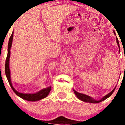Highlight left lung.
Returning <instances> with one entry per match:
<instances>
[{"label": "left lung", "mask_w": 125, "mask_h": 125, "mask_svg": "<svg viewBox=\"0 0 125 125\" xmlns=\"http://www.w3.org/2000/svg\"><path fill=\"white\" fill-rule=\"evenodd\" d=\"M116 42H117V45H118L119 48V49H120L119 43L118 39H117V37H116ZM115 90V88L114 89L112 90V91L110 92L109 94H107V95L105 96H104L102 99L101 100H95L94 99H93L92 97L86 95V94H81V93H78V92H77L76 91H75V90H74V93L76 95V96L78 97V99H79L82 100V101L86 102L92 103V104H97V103H99V102H100L103 101V100L106 99L107 98H108L110 96L112 95V94H113V92H114Z\"/></svg>", "instance_id": "obj_1"}]
</instances>
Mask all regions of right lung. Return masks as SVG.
Here are the masks:
<instances>
[{"mask_svg":"<svg viewBox=\"0 0 125 125\" xmlns=\"http://www.w3.org/2000/svg\"><path fill=\"white\" fill-rule=\"evenodd\" d=\"M13 38V31L12 32V35L10 37L9 41L8 43V55H7L6 59V63H5V73L7 79H8L9 83L10 86L11 88L13 90L14 92L18 96L21 97V98L23 99L29 100V101H37V100H41L42 99H43L46 97L49 94L50 91L51 90V86L47 87V88L41 90L38 93H36L34 94H21V93L18 92L16 91L15 89L13 87L12 82H11L10 80V72L9 69V58H10V49L12 43V40Z\"/></svg>","mask_w":125,"mask_h":125,"instance_id":"add662e5","label":"right lung"}]
</instances>
